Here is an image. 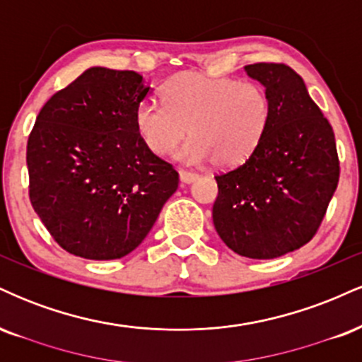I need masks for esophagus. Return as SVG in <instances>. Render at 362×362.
Returning <instances> with one entry per match:
<instances>
[{
    "label": "esophagus",
    "mask_w": 362,
    "mask_h": 362,
    "mask_svg": "<svg viewBox=\"0 0 362 362\" xmlns=\"http://www.w3.org/2000/svg\"><path fill=\"white\" fill-rule=\"evenodd\" d=\"M178 177H180L182 184H192L194 180H197V173L189 172V170H178Z\"/></svg>",
    "instance_id": "esophagus-1"
}]
</instances>
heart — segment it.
Here are the masks:
<instances>
[{"mask_svg": "<svg viewBox=\"0 0 362 362\" xmlns=\"http://www.w3.org/2000/svg\"><path fill=\"white\" fill-rule=\"evenodd\" d=\"M165 103L141 102L134 120L141 139L155 155H170L192 134L178 158L185 163L213 161L236 167L252 156L271 122L264 86L226 76L187 71L163 86Z\"/></svg>", "mask_w": 362, "mask_h": 362, "instance_id": "1", "label": "heart"}]
</instances>
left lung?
I'll use <instances>...</instances> for the list:
<instances>
[{
	"label": "left lung",
	"mask_w": 362,
	"mask_h": 362,
	"mask_svg": "<svg viewBox=\"0 0 362 362\" xmlns=\"http://www.w3.org/2000/svg\"><path fill=\"white\" fill-rule=\"evenodd\" d=\"M271 100V122L248 160L216 175L213 221L219 238L248 259L298 250L318 231L339 184L335 136L294 69L245 66Z\"/></svg>",
	"instance_id": "8db88e82"
}]
</instances>
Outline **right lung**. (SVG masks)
<instances>
[{"instance_id": "1", "label": "right lung", "mask_w": 362, "mask_h": 362, "mask_svg": "<svg viewBox=\"0 0 362 362\" xmlns=\"http://www.w3.org/2000/svg\"><path fill=\"white\" fill-rule=\"evenodd\" d=\"M149 86L136 71L90 68L54 93L28 136V195L61 248L88 260L127 255L146 238L178 173L136 129Z\"/></svg>"}]
</instances>
